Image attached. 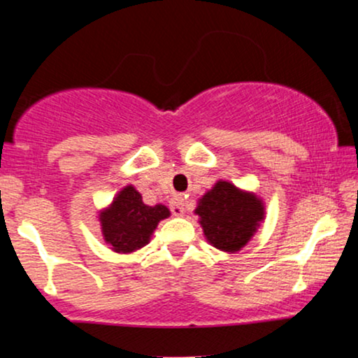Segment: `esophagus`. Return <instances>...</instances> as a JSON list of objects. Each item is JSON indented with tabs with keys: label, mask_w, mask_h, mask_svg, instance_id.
<instances>
[{
	"label": "esophagus",
	"mask_w": 358,
	"mask_h": 358,
	"mask_svg": "<svg viewBox=\"0 0 358 358\" xmlns=\"http://www.w3.org/2000/svg\"><path fill=\"white\" fill-rule=\"evenodd\" d=\"M170 208H171V213H173V215H176V217L183 215V213H185V199H183V196H175V199H171Z\"/></svg>",
	"instance_id": "esophagus-1"
}]
</instances>
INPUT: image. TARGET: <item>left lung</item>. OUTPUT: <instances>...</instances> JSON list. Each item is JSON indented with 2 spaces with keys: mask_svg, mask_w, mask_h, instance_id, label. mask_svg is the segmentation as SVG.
Returning <instances> with one entry per match:
<instances>
[{
  "mask_svg": "<svg viewBox=\"0 0 358 358\" xmlns=\"http://www.w3.org/2000/svg\"><path fill=\"white\" fill-rule=\"evenodd\" d=\"M196 213L203 234L213 248L236 252L248 244L264 217L261 200L241 192L229 182H219L200 200Z\"/></svg>",
  "mask_w": 358,
  "mask_h": 358,
  "instance_id": "obj_1",
  "label": "left lung"
}]
</instances>
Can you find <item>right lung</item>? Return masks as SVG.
<instances>
[{
	"label": "right lung",
	"mask_w": 358,
	"mask_h": 358,
	"mask_svg": "<svg viewBox=\"0 0 358 358\" xmlns=\"http://www.w3.org/2000/svg\"><path fill=\"white\" fill-rule=\"evenodd\" d=\"M170 210L165 205H145L134 187H126L113 205L101 213L102 234L116 252H133L150 242V237Z\"/></svg>",
	"instance_id": "obj_1"
}]
</instances>
